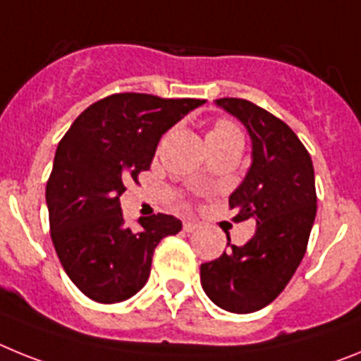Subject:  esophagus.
<instances>
[{"label":"esophagus","mask_w":361,"mask_h":361,"mask_svg":"<svg viewBox=\"0 0 361 361\" xmlns=\"http://www.w3.org/2000/svg\"><path fill=\"white\" fill-rule=\"evenodd\" d=\"M200 225L194 221V219H187V221H183V231L185 233H194L196 228H198Z\"/></svg>","instance_id":"34e87169"}]
</instances>
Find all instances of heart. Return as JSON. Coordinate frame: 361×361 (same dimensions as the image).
<instances>
[{
  "label": "heart",
  "instance_id": "obj_1",
  "mask_svg": "<svg viewBox=\"0 0 361 361\" xmlns=\"http://www.w3.org/2000/svg\"><path fill=\"white\" fill-rule=\"evenodd\" d=\"M236 133H240V130H238L233 123H228V121H218V123L214 125V128L209 133V136H227V134Z\"/></svg>",
  "mask_w": 361,
  "mask_h": 361
}]
</instances>
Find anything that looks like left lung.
I'll use <instances>...</instances> for the list:
<instances>
[{"instance_id": "left-lung-1", "label": "left lung", "mask_w": 361, "mask_h": 361, "mask_svg": "<svg viewBox=\"0 0 361 361\" xmlns=\"http://www.w3.org/2000/svg\"><path fill=\"white\" fill-rule=\"evenodd\" d=\"M216 105L247 128L252 143L250 167L228 196L240 209L236 221L252 218L255 236L233 245L214 262L202 263V287L211 302L249 314L276 300L307 250L316 218L312 159L289 125L247 99L221 98Z\"/></svg>"}]
</instances>
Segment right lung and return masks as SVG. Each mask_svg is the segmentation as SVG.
I'll use <instances>...</instances> for the list:
<instances>
[{"mask_svg": "<svg viewBox=\"0 0 361 361\" xmlns=\"http://www.w3.org/2000/svg\"><path fill=\"white\" fill-rule=\"evenodd\" d=\"M203 103L112 94L81 112L59 142L47 183L50 236L68 278L94 302L118 303L142 290L156 245L181 231L169 214L128 227L120 196L149 171L163 134Z\"/></svg>", "mask_w": 361, "mask_h": 361, "instance_id": "obj_1", "label": "right lung"}]
</instances>
